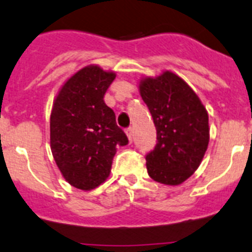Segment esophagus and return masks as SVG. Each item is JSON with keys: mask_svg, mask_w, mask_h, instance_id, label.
Listing matches in <instances>:
<instances>
[{"mask_svg": "<svg viewBox=\"0 0 252 252\" xmlns=\"http://www.w3.org/2000/svg\"><path fill=\"white\" fill-rule=\"evenodd\" d=\"M126 135H128L129 142L132 143V141H133V129L130 128V126H129V128L126 129Z\"/></svg>", "mask_w": 252, "mask_h": 252, "instance_id": "esophagus-1", "label": "esophagus"}]
</instances>
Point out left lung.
I'll return each instance as SVG.
<instances>
[{
    "label": "left lung",
    "mask_w": 252,
    "mask_h": 252,
    "mask_svg": "<svg viewBox=\"0 0 252 252\" xmlns=\"http://www.w3.org/2000/svg\"><path fill=\"white\" fill-rule=\"evenodd\" d=\"M157 130V143L146 155L148 175L166 185H179L202 162L209 142L208 113L189 85L172 72L139 84Z\"/></svg>",
    "instance_id": "left-lung-1"
}]
</instances>
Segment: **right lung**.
I'll return each mask as SVG.
<instances>
[{
  "instance_id": "1",
  "label": "right lung",
  "mask_w": 252,
  "mask_h": 252,
  "mask_svg": "<svg viewBox=\"0 0 252 252\" xmlns=\"http://www.w3.org/2000/svg\"><path fill=\"white\" fill-rule=\"evenodd\" d=\"M115 78L97 65L80 69L57 96L50 114V148L63 178L72 187L91 190L110 174L117 147L128 144L115 113L105 104Z\"/></svg>"
}]
</instances>
